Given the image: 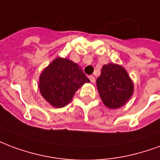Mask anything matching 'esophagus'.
Here are the masks:
<instances>
[{
	"instance_id": "esophagus-1",
	"label": "esophagus",
	"mask_w": 160,
	"mask_h": 160,
	"mask_svg": "<svg viewBox=\"0 0 160 160\" xmlns=\"http://www.w3.org/2000/svg\"><path fill=\"white\" fill-rule=\"evenodd\" d=\"M89 79H90V80H91V82H92V83H94V82H95V77H94V76H92V75H90Z\"/></svg>"
}]
</instances>
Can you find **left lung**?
Instances as JSON below:
<instances>
[{
	"label": "left lung",
	"instance_id": "left-lung-1",
	"mask_svg": "<svg viewBox=\"0 0 160 160\" xmlns=\"http://www.w3.org/2000/svg\"><path fill=\"white\" fill-rule=\"evenodd\" d=\"M98 91L106 107L116 109L124 106L134 92V84L122 66L108 63L102 66L97 79Z\"/></svg>",
	"mask_w": 160,
	"mask_h": 160
}]
</instances>
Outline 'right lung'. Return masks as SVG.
Returning a JSON list of instances; mask_svg holds the SVG:
<instances>
[{"label": "right lung", "mask_w": 160, "mask_h": 160, "mask_svg": "<svg viewBox=\"0 0 160 160\" xmlns=\"http://www.w3.org/2000/svg\"><path fill=\"white\" fill-rule=\"evenodd\" d=\"M90 82L79 65L62 58L54 59L40 75L41 96L55 108L69 103L76 91Z\"/></svg>", "instance_id": "right-lung-1"}]
</instances>
